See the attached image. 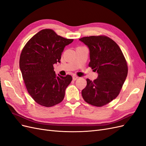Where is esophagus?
<instances>
[{
  "label": "esophagus",
  "mask_w": 146,
  "mask_h": 146,
  "mask_svg": "<svg viewBox=\"0 0 146 146\" xmlns=\"http://www.w3.org/2000/svg\"><path fill=\"white\" fill-rule=\"evenodd\" d=\"M72 78H73V80H76L77 79H78V77H77V76H73Z\"/></svg>",
  "instance_id": "34e87169"
}]
</instances>
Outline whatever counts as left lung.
<instances>
[{
  "instance_id": "8db88e82",
  "label": "left lung",
  "mask_w": 146,
  "mask_h": 146,
  "mask_svg": "<svg viewBox=\"0 0 146 146\" xmlns=\"http://www.w3.org/2000/svg\"><path fill=\"white\" fill-rule=\"evenodd\" d=\"M79 40L89 47L88 66L98 73L93 82L86 79L82 97L88 104L102 107L119 95L127 76V63L120 47L107 36H86Z\"/></svg>"
}]
</instances>
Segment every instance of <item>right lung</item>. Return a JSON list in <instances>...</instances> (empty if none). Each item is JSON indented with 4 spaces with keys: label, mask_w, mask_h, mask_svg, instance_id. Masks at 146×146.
<instances>
[{
    "label": "right lung",
    "mask_w": 146,
    "mask_h": 146,
    "mask_svg": "<svg viewBox=\"0 0 146 146\" xmlns=\"http://www.w3.org/2000/svg\"><path fill=\"white\" fill-rule=\"evenodd\" d=\"M73 40L60 36L52 29H43L30 39L22 50V76L29 94L39 105L50 107L64 99L72 77L57 76L54 64L60 63L64 48Z\"/></svg>",
    "instance_id": "1"
}]
</instances>
